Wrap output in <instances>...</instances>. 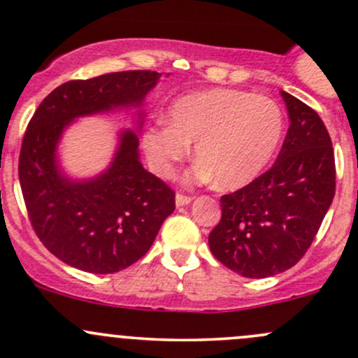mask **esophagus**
I'll use <instances>...</instances> for the list:
<instances>
[{
    "instance_id": "34e87169",
    "label": "esophagus",
    "mask_w": 358,
    "mask_h": 358,
    "mask_svg": "<svg viewBox=\"0 0 358 358\" xmlns=\"http://www.w3.org/2000/svg\"><path fill=\"white\" fill-rule=\"evenodd\" d=\"M192 202L190 195H183V194H176V206H187V203Z\"/></svg>"
}]
</instances>
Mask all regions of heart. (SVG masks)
I'll use <instances>...</instances> for the list:
<instances>
[{
    "label": "heart",
    "instance_id": "obj_1",
    "mask_svg": "<svg viewBox=\"0 0 358 358\" xmlns=\"http://www.w3.org/2000/svg\"><path fill=\"white\" fill-rule=\"evenodd\" d=\"M159 122L144 134L149 161L161 176H173L176 164L195 143L199 163L190 182L217 178L224 188L253 182L277 152L284 136V113L272 98L239 90L214 88L176 98Z\"/></svg>",
    "mask_w": 358,
    "mask_h": 358
}]
</instances>
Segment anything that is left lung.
<instances>
[{"label": "left lung", "instance_id": "8db88e82", "mask_svg": "<svg viewBox=\"0 0 358 358\" xmlns=\"http://www.w3.org/2000/svg\"><path fill=\"white\" fill-rule=\"evenodd\" d=\"M290 125L270 170L221 197L222 215L209 234L215 258L243 277L292 268L316 238L335 197L336 168L326 125L299 98L282 92Z\"/></svg>", "mask_w": 358, "mask_h": 358}]
</instances>
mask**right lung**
<instances>
[{
	"mask_svg": "<svg viewBox=\"0 0 358 358\" xmlns=\"http://www.w3.org/2000/svg\"><path fill=\"white\" fill-rule=\"evenodd\" d=\"M155 71H120L73 80L50 92L27 125L18 178L35 234L54 257L90 273H115L151 248L164 219L175 210V192L146 171L137 136L122 134L112 166L83 183L69 182L56 166V144L80 115L141 103L158 81Z\"/></svg>",
	"mask_w": 358,
	"mask_h": 358,
	"instance_id": "right-lung-1",
	"label": "right lung"
}]
</instances>
